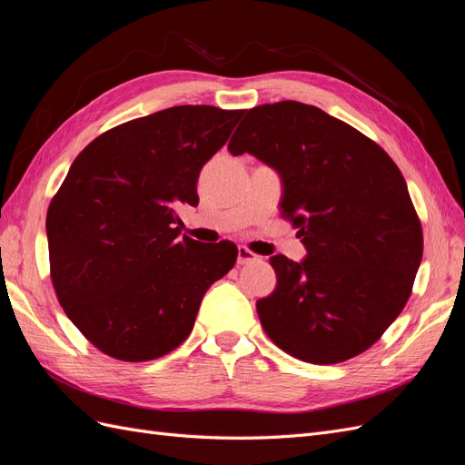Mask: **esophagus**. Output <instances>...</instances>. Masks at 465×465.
<instances>
[{"label":"esophagus","instance_id":"esophagus-1","mask_svg":"<svg viewBox=\"0 0 465 465\" xmlns=\"http://www.w3.org/2000/svg\"><path fill=\"white\" fill-rule=\"evenodd\" d=\"M236 262L241 265H246V263H252V262H260V256H256L254 252L248 250L246 246H238V258Z\"/></svg>","mask_w":465,"mask_h":465}]
</instances>
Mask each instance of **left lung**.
<instances>
[{"label":"left lung","mask_w":465,"mask_h":465,"mask_svg":"<svg viewBox=\"0 0 465 465\" xmlns=\"http://www.w3.org/2000/svg\"><path fill=\"white\" fill-rule=\"evenodd\" d=\"M229 151L279 173L281 217L306 248L301 263L270 260L277 287L256 302L263 331L304 362L361 355L403 311L423 258L400 168L353 125L297 101L250 108Z\"/></svg>","instance_id":"8db88e82"}]
</instances>
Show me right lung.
<instances>
[{
  "label": "right lung",
  "mask_w": 465,
  "mask_h": 465,
  "mask_svg": "<svg viewBox=\"0 0 465 465\" xmlns=\"http://www.w3.org/2000/svg\"><path fill=\"white\" fill-rule=\"evenodd\" d=\"M244 110L173 106L83 149L50 202V277L64 312L104 355L143 362L190 335L207 289L232 270V242L180 238L176 209L200 202V171Z\"/></svg>",
  "instance_id": "1"
}]
</instances>
